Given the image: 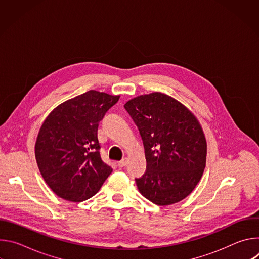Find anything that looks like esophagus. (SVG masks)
<instances>
[{"label": "esophagus", "mask_w": 259, "mask_h": 259, "mask_svg": "<svg viewBox=\"0 0 259 259\" xmlns=\"http://www.w3.org/2000/svg\"><path fill=\"white\" fill-rule=\"evenodd\" d=\"M127 162H128V160H127L126 158H124L123 160H121V161L118 163V165H119V167L123 168V167H125V166L127 165Z\"/></svg>", "instance_id": "1"}]
</instances>
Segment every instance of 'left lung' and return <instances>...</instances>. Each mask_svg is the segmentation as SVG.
<instances>
[{
    "mask_svg": "<svg viewBox=\"0 0 259 259\" xmlns=\"http://www.w3.org/2000/svg\"><path fill=\"white\" fill-rule=\"evenodd\" d=\"M124 106L144 146L146 170L135 178L140 194L159 206L187 198L206 166L207 141L197 117L162 92L136 96Z\"/></svg>",
    "mask_w": 259,
    "mask_h": 259,
    "instance_id": "8db88e82",
    "label": "left lung"
}]
</instances>
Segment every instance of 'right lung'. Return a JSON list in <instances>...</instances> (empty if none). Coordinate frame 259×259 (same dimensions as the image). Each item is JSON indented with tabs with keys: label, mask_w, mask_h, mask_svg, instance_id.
Returning <instances> with one entry per match:
<instances>
[{
	"label": "right lung",
	"mask_w": 259,
	"mask_h": 259,
	"mask_svg": "<svg viewBox=\"0 0 259 259\" xmlns=\"http://www.w3.org/2000/svg\"><path fill=\"white\" fill-rule=\"evenodd\" d=\"M119 98L90 90L60 103L44 120L34 157L45 182L61 199H90L112 173L100 158L97 128Z\"/></svg>",
	"instance_id": "add662e5"
}]
</instances>
